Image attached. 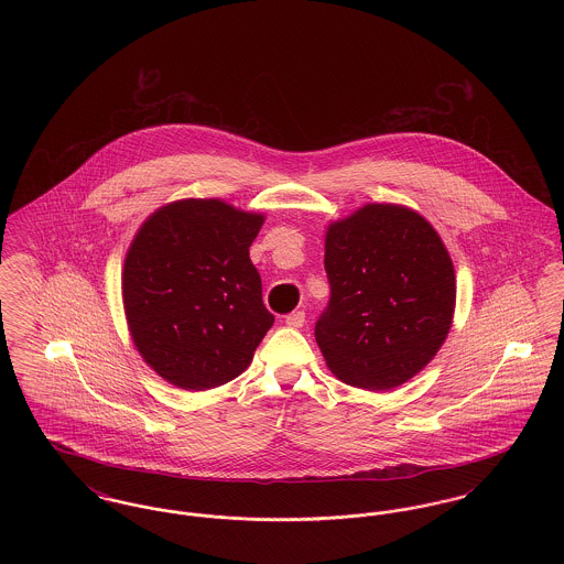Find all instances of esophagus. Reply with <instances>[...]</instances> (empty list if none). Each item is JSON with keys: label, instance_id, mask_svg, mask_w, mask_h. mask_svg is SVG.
Returning a JSON list of instances; mask_svg holds the SVG:
<instances>
[{"label": "esophagus", "instance_id": "1", "mask_svg": "<svg viewBox=\"0 0 564 564\" xmlns=\"http://www.w3.org/2000/svg\"><path fill=\"white\" fill-rule=\"evenodd\" d=\"M304 322H306V317H304L302 311H294V313H290V315L285 317V325H288V327H294V329L302 327Z\"/></svg>", "mask_w": 564, "mask_h": 564}]
</instances>
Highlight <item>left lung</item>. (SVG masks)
<instances>
[{
	"instance_id": "1",
	"label": "left lung",
	"mask_w": 564,
	"mask_h": 564,
	"mask_svg": "<svg viewBox=\"0 0 564 564\" xmlns=\"http://www.w3.org/2000/svg\"><path fill=\"white\" fill-rule=\"evenodd\" d=\"M329 302L315 338L332 375L391 391L444 345L455 315L453 260L416 212L370 203L325 232Z\"/></svg>"
}]
</instances>
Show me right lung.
<instances>
[{"instance_id": "1", "label": "right lung", "mask_w": 564, "mask_h": 564, "mask_svg": "<svg viewBox=\"0 0 564 564\" xmlns=\"http://www.w3.org/2000/svg\"><path fill=\"white\" fill-rule=\"evenodd\" d=\"M264 215L184 198L150 215L124 258L122 300L143 361L166 382L205 391L237 378L274 317L249 247Z\"/></svg>"}]
</instances>
